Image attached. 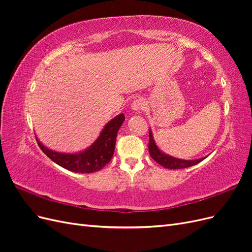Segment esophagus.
<instances>
[{
    "label": "esophagus",
    "instance_id": "34e87169",
    "mask_svg": "<svg viewBox=\"0 0 252 252\" xmlns=\"http://www.w3.org/2000/svg\"><path fill=\"white\" fill-rule=\"evenodd\" d=\"M145 101L143 100V98H136V100H134L132 103H131V109L135 112H141L142 110H144L145 108Z\"/></svg>",
    "mask_w": 252,
    "mask_h": 252
}]
</instances>
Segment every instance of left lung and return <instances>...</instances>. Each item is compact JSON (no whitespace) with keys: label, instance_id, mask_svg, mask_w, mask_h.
Returning a JSON list of instances; mask_svg holds the SVG:
<instances>
[{"label":"left lung","instance_id":"8db88e82","mask_svg":"<svg viewBox=\"0 0 252 252\" xmlns=\"http://www.w3.org/2000/svg\"><path fill=\"white\" fill-rule=\"evenodd\" d=\"M148 148H149L150 157L154 158L157 163H158L159 165L163 166L164 168H167V169L187 168V167H191L193 165L199 164L200 162L203 161V159L206 158V157H204V158H196V159H183V158H174V157H171L169 155L165 154V152H163L158 147V145L154 138V134H152L151 129H149Z\"/></svg>","mask_w":252,"mask_h":252}]
</instances>
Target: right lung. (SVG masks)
<instances>
[{
    "label": "right lung",
    "mask_w": 252,
    "mask_h": 252,
    "mask_svg": "<svg viewBox=\"0 0 252 252\" xmlns=\"http://www.w3.org/2000/svg\"><path fill=\"white\" fill-rule=\"evenodd\" d=\"M124 121L123 113L114 117L104 126L100 135L89 147L74 154L55 151L44 146L37 138L36 141L44 154L63 168L78 173L95 172L110 162L116 146L117 134Z\"/></svg>",
    "instance_id": "1"
}]
</instances>
